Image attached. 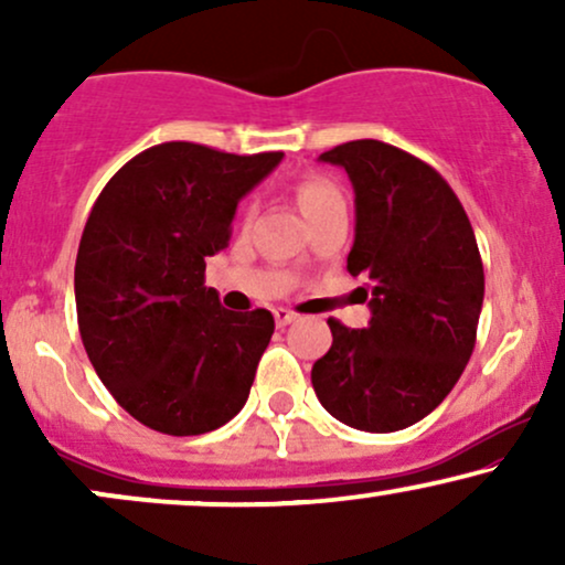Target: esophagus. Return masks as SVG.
Returning a JSON list of instances; mask_svg holds the SVG:
<instances>
[{
  "mask_svg": "<svg viewBox=\"0 0 565 565\" xmlns=\"http://www.w3.org/2000/svg\"><path fill=\"white\" fill-rule=\"evenodd\" d=\"M276 323L278 327H289L291 321H297V313L295 310H289V308H276Z\"/></svg>",
  "mask_w": 565,
  "mask_h": 565,
  "instance_id": "obj_1",
  "label": "esophagus"
}]
</instances>
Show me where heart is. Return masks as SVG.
<instances>
[{"instance_id": "obj_1", "label": "heart", "mask_w": 565, "mask_h": 565, "mask_svg": "<svg viewBox=\"0 0 565 565\" xmlns=\"http://www.w3.org/2000/svg\"><path fill=\"white\" fill-rule=\"evenodd\" d=\"M297 201H300L305 217H316L323 210H332L337 204H345L342 199V191L337 188L332 180L321 178V174H308V178L300 180L297 185Z\"/></svg>"}]
</instances>
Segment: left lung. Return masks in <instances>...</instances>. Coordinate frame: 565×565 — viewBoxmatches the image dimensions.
<instances>
[{
	"mask_svg": "<svg viewBox=\"0 0 565 565\" xmlns=\"http://www.w3.org/2000/svg\"><path fill=\"white\" fill-rule=\"evenodd\" d=\"M319 161L355 191L350 276L369 278L366 329L329 319L332 348L310 372L321 406L355 430L393 433L436 408L476 348L483 263L457 193L423 159L350 140Z\"/></svg>",
	"mask_w": 565,
	"mask_h": 565,
	"instance_id": "8db88e82",
	"label": "left lung"
}]
</instances>
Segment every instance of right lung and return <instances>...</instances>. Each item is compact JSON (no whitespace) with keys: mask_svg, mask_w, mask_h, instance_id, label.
<instances>
[{"mask_svg":"<svg viewBox=\"0 0 565 565\" xmlns=\"http://www.w3.org/2000/svg\"><path fill=\"white\" fill-rule=\"evenodd\" d=\"M284 153L236 157L161 142L108 180L76 255V319L97 377L167 436H201L242 412L276 323L233 313L204 287L236 206Z\"/></svg>","mask_w":565,"mask_h":565,"instance_id":"1","label":"right lung"}]
</instances>
